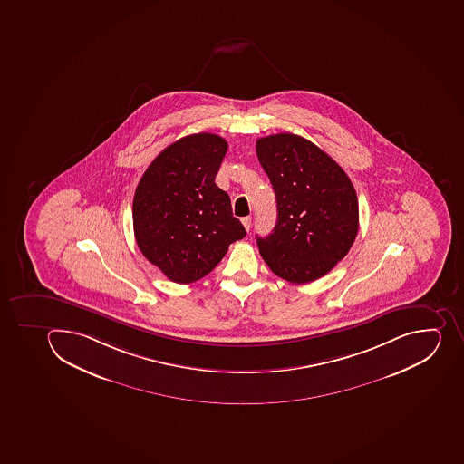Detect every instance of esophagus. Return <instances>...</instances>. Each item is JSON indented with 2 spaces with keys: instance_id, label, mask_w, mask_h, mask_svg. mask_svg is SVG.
<instances>
[{
  "instance_id": "obj_1",
  "label": "esophagus",
  "mask_w": 464,
  "mask_h": 464,
  "mask_svg": "<svg viewBox=\"0 0 464 464\" xmlns=\"http://www.w3.org/2000/svg\"><path fill=\"white\" fill-rule=\"evenodd\" d=\"M242 225L246 227V230H250L251 227V218H241Z\"/></svg>"
}]
</instances>
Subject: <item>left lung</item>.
Wrapping results in <instances>:
<instances>
[{"instance_id":"left-lung-1","label":"left lung","mask_w":464,"mask_h":464,"mask_svg":"<svg viewBox=\"0 0 464 464\" xmlns=\"http://www.w3.org/2000/svg\"><path fill=\"white\" fill-rule=\"evenodd\" d=\"M256 150L278 208L272 234L257 237L258 251L279 278L312 283L328 274L355 242V188L330 155L297 134L258 139Z\"/></svg>"}]
</instances>
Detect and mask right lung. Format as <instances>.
<instances>
[{
  "mask_svg": "<svg viewBox=\"0 0 464 464\" xmlns=\"http://www.w3.org/2000/svg\"><path fill=\"white\" fill-rule=\"evenodd\" d=\"M227 141L218 134L179 139L141 176L133 199L141 254L173 283L204 278L246 232L216 183Z\"/></svg>",
  "mask_w": 464,
  "mask_h": 464,
  "instance_id": "obj_1",
  "label": "right lung"
}]
</instances>
